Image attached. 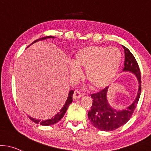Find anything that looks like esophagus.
Instances as JSON below:
<instances>
[{
	"label": "esophagus",
	"mask_w": 151,
	"mask_h": 151,
	"mask_svg": "<svg viewBox=\"0 0 151 151\" xmlns=\"http://www.w3.org/2000/svg\"><path fill=\"white\" fill-rule=\"evenodd\" d=\"M82 92H81L79 90H75L74 91V93L73 94V99L74 100H77V99L80 98L82 96Z\"/></svg>",
	"instance_id": "esophagus-1"
}]
</instances>
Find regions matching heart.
<instances>
[{"label":"heart","instance_id":"b5f03b06","mask_svg":"<svg viewBox=\"0 0 151 151\" xmlns=\"http://www.w3.org/2000/svg\"><path fill=\"white\" fill-rule=\"evenodd\" d=\"M121 62V54L116 48L87 46L79 49L73 59L71 75H79V69H85L86 80L93 88L99 89L110 84Z\"/></svg>","mask_w":151,"mask_h":151}]
</instances>
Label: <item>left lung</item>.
<instances>
[{"instance_id": "left-lung-1", "label": "left lung", "mask_w": 151, "mask_h": 151, "mask_svg": "<svg viewBox=\"0 0 151 151\" xmlns=\"http://www.w3.org/2000/svg\"><path fill=\"white\" fill-rule=\"evenodd\" d=\"M125 51V62L123 71H129L136 75L139 81V89L135 100L130 107L121 111L113 109L107 102V87L100 92L91 94L93 99L88 117L91 123L99 130L103 131H112L125 124L130 119L137 105L141 92V75L140 68L136 59L132 54L125 46H122Z\"/></svg>"}]
</instances>
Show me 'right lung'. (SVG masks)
Masks as SVG:
<instances>
[{
	"label": "right lung",
	"instance_id": "obj_1",
	"mask_svg": "<svg viewBox=\"0 0 151 151\" xmlns=\"http://www.w3.org/2000/svg\"><path fill=\"white\" fill-rule=\"evenodd\" d=\"M47 38H53V36H46V37H43V38H40V39H36V41H34V42H36V41H41V40H44V39H47ZM32 43V44H33ZM73 93H74V91L73 90H71L70 92H69V96H68V98L67 101H66L65 102V105L63 106L62 109L60 110V112H58V113L54 116V117H52L51 119H49V120H46L45 121H40L39 120H36V119H34V118H32V117H29V118L31 119V120H32L33 122H34L36 124H40L41 125H45V126H48V125H54V124H56L57 122H58L59 121V120H61V119L63 117H64V114L66 113V112H67V109H68V107H69V105H70L71 103L72 102V96H73Z\"/></svg>",
	"mask_w": 151,
	"mask_h": 151
}]
</instances>
